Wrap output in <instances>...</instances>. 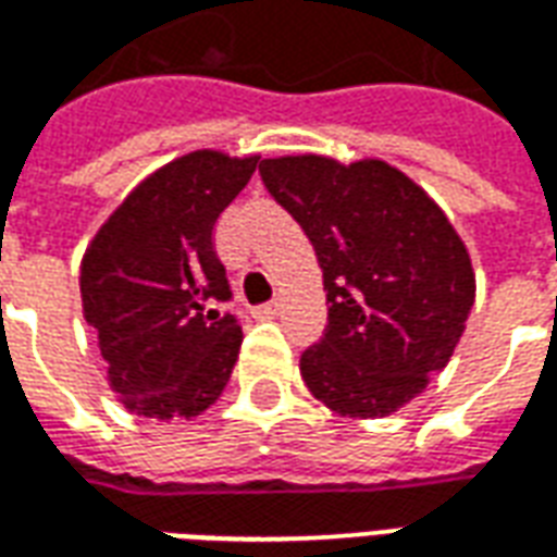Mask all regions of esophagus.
<instances>
[{
  "label": "esophagus",
  "mask_w": 557,
  "mask_h": 557,
  "mask_svg": "<svg viewBox=\"0 0 557 557\" xmlns=\"http://www.w3.org/2000/svg\"><path fill=\"white\" fill-rule=\"evenodd\" d=\"M280 307H283L280 301H268L262 304V307H256V315H259V319H274V315L280 313Z\"/></svg>",
  "instance_id": "esophagus-1"
}]
</instances>
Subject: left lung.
<instances>
[{"instance_id":"1","label":"left lung","mask_w":557,"mask_h":557,"mask_svg":"<svg viewBox=\"0 0 557 557\" xmlns=\"http://www.w3.org/2000/svg\"><path fill=\"white\" fill-rule=\"evenodd\" d=\"M259 175L298 220L325 277V334L301 355L310 394L349 418L397 411L442 373L466 331L474 304L466 244L382 160L271 158Z\"/></svg>"}]
</instances>
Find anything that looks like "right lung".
Instances as JSON below:
<instances>
[{
    "label": "right lung",
    "instance_id": "1",
    "mask_svg": "<svg viewBox=\"0 0 557 557\" xmlns=\"http://www.w3.org/2000/svg\"><path fill=\"white\" fill-rule=\"evenodd\" d=\"M259 158L194 151L139 184L86 250L83 313L110 385L146 418H194L223 394L242 349L226 268L214 250L223 208Z\"/></svg>",
    "mask_w": 557,
    "mask_h": 557
}]
</instances>
